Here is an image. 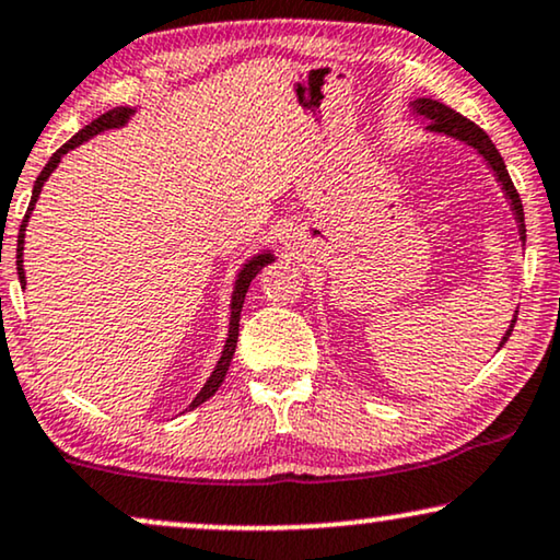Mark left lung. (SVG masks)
Wrapping results in <instances>:
<instances>
[{
    "instance_id": "obj_1",
    "label": "left lung",
    "mask_w": 560,
    "mask_h": 560,
    "mask_svg": "<svg viewBox=\"0 0 560 560\" xmlns=\"http://www.w3.org/2000/svg\"><path fill=\"white\" fill-rule=\"evenodd\" d=\"M412 107H415L417 115H422V117L430 119L428 128L432 132H445V136L464 140V143L474 145L476 151H479L483 159L489 161V166L494 168L499 184H502L506 199H510V202H512L514 218H517V222H520V237H523V243H525V212H523V202H520V194H517V189H514L510 174H506V166H504L502 155H499V151L494 148V143H491V138L487 136V132H483L476 122H471V119H466L464 115H458L456 109L445 107L443 102L415 100ZM514 323H517V315H514L510 330H506L502 342H499V348H502L504 342H506V338H510V335H512Z\"/></svg>"
}]
</instances>
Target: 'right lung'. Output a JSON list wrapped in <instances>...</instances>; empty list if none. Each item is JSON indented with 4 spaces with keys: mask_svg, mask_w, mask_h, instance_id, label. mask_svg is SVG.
I'll return each instance as SVG.
<instances>
[{
    "mask_svg": "<svg viewBox=\"0 0 560 560\" xmlns=\"http://www.w3.org/2000/svg\"><path fill=\"white\" fill-rule=\"evenodd\" d=\"M130 115H132V109H130V107H115V109L104 112V115H100L96 119H92V122H89L84 130H79L77 136H73V138L69 140V143H63L61 148H58V151H56L54 155H50V161L46 163V168L40 171V176H37V182H35V186H33V199H30V207H27L25 218H22V225H20V235H18V273H20V284H25V268H22V250H25V248H22V245H25V225H27V220H30V212H33V207H35V202H37V194H40L43 184H46V178H48L50 174H54V168L58 166V161H61V155H63V153H69L71 148L81 145V143H84V140H89L92 136H96V132L109 130V128H119V125L128 122V117H130ZM271 260H273L271 253H260V256H256L253 260H248V264H245L243 271L237 273L235 292H233V304H230V330H228L225 350H222V355H220L218 366H214L212 376L207 378V384L202 386V392H199L197 397H194V401L189 405V409L199 407V405H202V401L210 399L212 394L220 389V384L225 382V374H228L230 361H233V353H235V346H237V327H241V310H243L245 294H248V287H250V281L256 279V273H258L260 268H264L266 264H271Z\"/></svg>",
    "mask_w": 560,
    "mask_h": 560,
    "instance_id": "add662e5",
    "label": "right lung"
}]
</instances>
